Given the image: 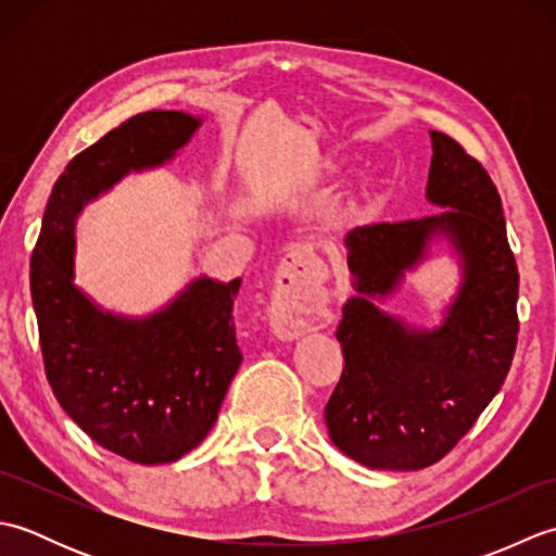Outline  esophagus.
Listing matches in <instances>:
<instances>
[{
    "mask_svg": "<svg viewBox=\"0 0 556 556\" xmlns=\"http://www.w3.org/2000/svg\"><path fill=\"white\" fill-rule=\"evenodd\" d=\"M327 303L313 271L301 257L287 255L279 265L271 289L269 323L281 339H299L327 320Z\"/></svg>",
    "mask_w": 556,
    "mask_h": 556,
    "instance_id": "34e87169",
    "label": "esophagus"
}]
</instances>
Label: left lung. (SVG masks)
I'll list each match as a JSON object with an SVG mask.
<instances>
[{"instance_id":"8db88e82","label":"left lung","mask_w":556,"mask_h":556,"mask_svg":"<svg viewBox=\"0 0 556 556\" xmlns=\"http://www.w3.org/2000/svg\"><path fill=\"white\" fill-rule=\"evenodd\" d=\"M430 140L425 200L444 212L344 239L356 293L341 308L346 365L325 422L339 452L377 470H420L452 452L502 389L516 351L518 269L497 188L454 138L430 131ZM440 242L459 267L441 325L384 312Z\"/></svg>"}]
</instances>
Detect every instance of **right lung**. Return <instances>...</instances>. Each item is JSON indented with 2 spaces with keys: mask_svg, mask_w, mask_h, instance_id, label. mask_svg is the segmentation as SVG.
<instances>
[{
  "mask_svg": "<svg viewBox=\"0 0 556 556\" xmlns=\"http://www.w3.org/2000/svg\"><path fill=\"white\" fill-rule=\"evenodd\" d=\"M203 116L143 112L68 162L47 200L30 257L47 380L92 442L134 464L179 460L205 440L243 361L233 299L241 279L200 275L146 315L102 308L76 285L83 207L128 174L160 169L191 143Z\"/></svg>",
  "mask_w": 556,
  "mask_h": 556,
  "instance_id": "add662e5",
  "label": "right lung"
}]
</instances>
